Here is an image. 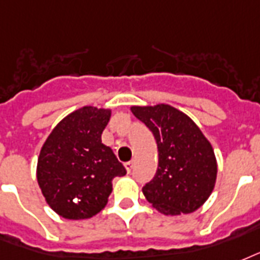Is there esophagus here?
Masks as SVG:
<instances>
[{"mask_svg": "<svg viewBox=\"0 0 260 260\" xmlns=\"http://www.w3.org/2000/svg\"><path fill=\"white\" fill-rule=\"evenodd\" d=\"M133 167H134V161H127V162H124V168H126V170H127V172H132Z\"/></svg>", "mask_w": 260, "mask_h": 260, "instance_id": "obj_1", "label": "esophagus"}]
</instances>
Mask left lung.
Here are the masks:
<instances>
[{
	"label": "left lung",
	"instance_id": "left-lung-1",
	"mask_svg": "<svg viewBox=\"0 0 260 260\" xmlns=\"http://www.w3.org/2000/svg\"><path fill=\"white\" fill-rule=\"evenodd\" d=\"M132 112L157 144V171L142 187L146 199L166 216L195 212L216 183L217 162L210 142L186 114L168 104L132 107Z\"/></svg>",
	"mask_w": 260,
	"mask_h": 260
}]
</instances>
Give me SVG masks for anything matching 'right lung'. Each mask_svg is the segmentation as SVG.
Wrapping results in <instances>:
<instances>
[{
	"label": "right lung",
	"instance_id": "add662e5",
	"mask_svg": "<svg viewBox=\"0 0 260 260\" xmlns=\"http://www.w3.org/2000/svg\"><path fill=\"white\" fill-rule=\"evenodd\" d=\"M110 110L82 107L59 122L38 158V183L44 198L63 218L84 220L107 205L112 179L126 168L102 142Z\"/></svg>",
	"mask_w": 260,
	"mask_h": 260
}]
</instances>
